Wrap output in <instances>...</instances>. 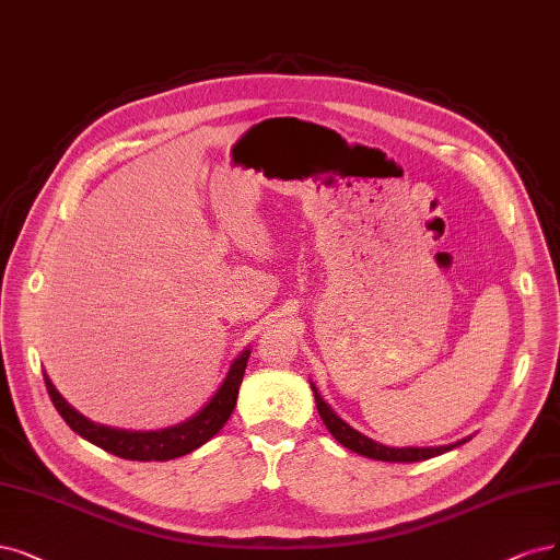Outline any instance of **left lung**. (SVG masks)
<instances>
[{
    "label": "left lung",
    "mask_w": 560,
    "mask_h": 560,
    "mask_svg": "<svg viewBox=\"0 0 560 560\" xmlns=\"http://www.w3.org/2000/svg\"><path fill=\"white\" fill-rule=\"evenodd\" d=\"M313 392H315V402H317V412L324 421V427L329 429V433L340 442L342 447L352 450L361 456H369V458H375V460H387V464H415V460H427V458H433L438 454H445L458 445H464V442H468L470 438L466 440H458L454 442V445H445V447H387V445H380V442L365 438L363 433L354 431L350 423H345L334 410L331 405L326 402L319 392L315 389V384H311Z\"/></svg>",
    "instance_id": "obj_1"
}]
</instances>
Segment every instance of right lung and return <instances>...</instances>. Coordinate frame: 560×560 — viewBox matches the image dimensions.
I'll use <instances>...</instances> for the list:
<instances>
[{"mask_svg":"<svg viewBox=\"0 0 560 560\" xmlns=\"http://www.w3.org/2000/svg\"><path fill=\"white\" fill-rule=\"evenodd\" d=\"M247 359H249V350H243L234 359V363H231V369L224 382L220 384V389L215 392V396L210 398L195 417H189L187 421L162 431H122V429H110V427H102V423H94L88 417H83L79 410L71 408V405L62 398V394L55 389V384L46 373H44V380H46V389L50 394L55 410L60 412V417L69 423V429L73 433H79L81 438L92 442V445L127 460H171V458L195 452L197 447L203 445V442H208L210 438L220 433V429L224 427L226 419L236 408V398L245 375Z\"/></svg>","mask_w":560,"mask_h":560,"instance_id":"right-lung-1","label":"right lung"}]
</instances>
